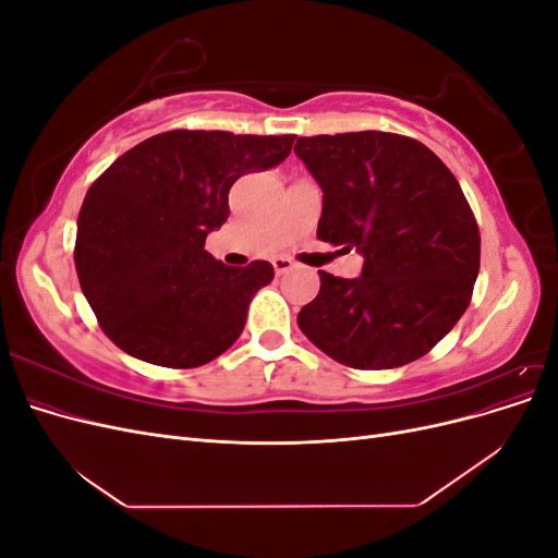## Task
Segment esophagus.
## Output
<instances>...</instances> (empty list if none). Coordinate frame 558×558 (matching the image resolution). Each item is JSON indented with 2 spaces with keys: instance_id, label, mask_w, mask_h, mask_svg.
I'll use <instances>...</instances> for the list:
<instances>
[{
  "instance_id": "1",
  "label": "esophagus",
  "mask_w": 558,
  "mask_h": 558,
  "mask_svg": "<svg viewBox=\"0 0 558 558\" xmlns=\"http://www.w3.org/2000/svg\"><path fill=\"white\" fill-rule=\"evenodd\" d=\"M272 265H275V272H277V275H286V272H291V269L298 267L291 258H286V256H277V258L272 260Z\"/></svg>"
}]
</instances>
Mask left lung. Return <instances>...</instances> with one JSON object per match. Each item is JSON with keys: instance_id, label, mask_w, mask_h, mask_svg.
<instances>
[{"instance_id": "obj_1", "label": "left lung", "mask_w": 558, "mask_h": 558, "mask_svg": "<svg viewBox=\"0 0 558 558\" xmlns=\"http://www.w3.org/2000/svg\"><path fill=\"white\" fill-rule=\"evenodd\" d=\"M295 156L324 191L318 240L363 256L356 279L318 272L300 330L356 369L421 359L463 316L480 275V228L459 181L428 146L377 130L300 137Z\"/></svg>"}]
</instances>
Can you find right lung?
Listing matches in <instances>:
<instances>
[{"label": "right lung", "mask_w": 558, "mask_h": 558, "mask_svg": "<svg viewBox=\"0 0 558 558\" xmlns=\"http://www.w3.org/2000/svg\"><path fill=\"white\" fill-rule=\"evenodd\" d=\"M295 134L218 130L156 134L118 158L83 199L74 265L109 340L162 367H197L244 330L248 302L275 279L253 260L228 267L205 248L228 216L232 183L289 158Z\"/></svg>", "instance_id": "right-lung-1"}]
</instances>
